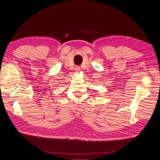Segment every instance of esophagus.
<instances>
[{
  "label": "esophagus",
  "mask_w": 160,
  "mask_h": 160,
  "mask_svg": "<svg viewBox=\"0 0 160 160\" xmlns=\"http://www.w3.org/2000/svg\"><path fill=\"white\" fill-rule=\"evenodd\" d=\"M76 69H77V70H79V68H78V67H77Z\"/></svg>",
  "instance_id": "esophagus-1"
}]
</instances>
